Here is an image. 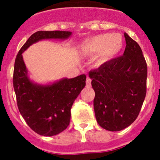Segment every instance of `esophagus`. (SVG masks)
<instances>
[{"mask_svg":"<svg viewBox=\"0 0 160 160\" xmlns=\"http://www.w3.org/2000/svg\"><path fill=\"white\" fill-rule=\"evenodd\" d=\"M86 82H87V87H90V82H91V79H90L89 77H87V81H86Z\"/></svg>","mask_w":160,"mask_h":160,"instance_id":"esophagus-1","label":"esophagus"}]
</instances>
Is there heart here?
Returning <instances> with one entry per match:
<instances>
[{"instance_id": "b5f03b06", "label": "heart", "mask_w": 160, "mask_h": 160, "mask_svg": "<svg viewBox=\"0 0 160 160\" xmlns=\"http://www.w3.org/2000/svg\"><path fill=\"white\" fill-rule=\"evenodd\" d=\"M122 47V37L118 33L95 35L87 38L82 45V50L87 55L96 54V62L100 65L111 60Z\"/></svg>"}]
</instances>
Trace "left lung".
Masks as SVG:
<instances>
[{
	"mask_svg": "<svg viewBox=\"0 0 160 160\" xmlns=\"http://www.w3.org/2000/svg\"><path fill=\"white\" fill-rule=\"evenodd\" d=\"M124 37L123 55L89 72L96 120L110 131L125 129L136 119L147 92L148 66L142 49L128 33Z\"/></svg>",
	"mask_w": 160,
	"mask_h": 160,
	"instance_id": "1",
	"label": "left lung"
}]
</instances>
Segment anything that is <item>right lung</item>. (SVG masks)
Returning a JSON list of instances; mask_svg holds the SVG:
<instances>
[{
  "label": "right lung",
  "mask_w": 160,
  "mask_h": 160,
  "mask_svg": "<svg viewBox=\"0 0 160 160\" xmlns=\"http://www.w3.org/2000/svg\"><path fill=\"white\" fill-rule=\"evenodd\" d=\"M69 31H38L31 35L17 55L13 70V88L19 111L29 128L43 136L56 135L67 128L70 109L86 86L87 76L62 78L39 84L29 78L22 53L32 44L47 39L66 40Z\"/></svg>",
  "instance_id": "1"
}]
</instances>
